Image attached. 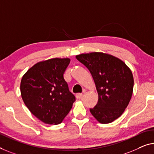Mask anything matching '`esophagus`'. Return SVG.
<instances>
[{"instance_id": "obj_1", "label": "esophagus", "mask_w": 154, "mask_h": 154, "mask_svg": "<svg viewBox=\"0 0 154 154\" xmlns=\"http://www.w3.org/2000/svg\"><path fill=\"white\" fill-rule=\"evenodd\" d=\"M82 96H83V94H77L76 98H77V99H80L82 97Z\"/></svg>"}]
</instances>
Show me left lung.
Here are the masks:
<instances>
[{"mask_svg":"<svg viewBox=\"0 0 154 154\" xmlns=\"http://www.w3.org/2000/svg\"><path fill=\"white\" fill-rule=\"evenodd\" d=\"M90 71L98 94V101L90 108L93 116L101 123L114 121L123 114L133 94V74L119 58L107 54L92 52L76 56Z\"/></svg>","mask_w":154,"mask_h":154,"instance_id":"8db88e82","label":"left lung"}]
</instances>
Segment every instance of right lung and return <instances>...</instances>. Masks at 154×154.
<instances>
[{"label":"right lung","instance_id":"right-lung-1","mask_svg":"<svg viewBox=\"0 0 154 154\" xmlns=\"http://www.w3.org/2000/svg\"><path fill=\"white\" fill-rule=\"evenodd\" d=\"M70 62L69 58H58L39 62L21 79V94L26 106L47 124L61 123L75 101L63 77Z\"/></svg>","mask_w":154,"mask_h":154}]
</instances>
